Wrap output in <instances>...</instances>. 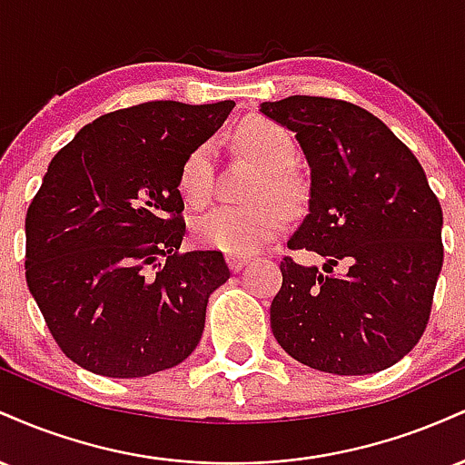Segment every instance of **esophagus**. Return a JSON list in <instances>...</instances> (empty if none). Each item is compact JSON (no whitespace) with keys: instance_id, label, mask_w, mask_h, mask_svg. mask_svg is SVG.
<instances>
[{"instance_id":"esophagus-1","label":"esophagus","mask_w":465,"mask_h":465,"mask_svg":"<svg viewBox=\"0 0 465 465\" xmlns=\"http://www.w3.org/2000/svg\"><path fill=\"white\" fill-rule=\"evenodd\" d=\"M249 260L247 258H240V255H227V264L229 269H232V273H238V271H242L244 266H247Z\"/></svg>"}]
</instances>
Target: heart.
<instances>
[{
	"instance_id": "heart-1",
	"label": "heart",
	"mask_w": 465,
	"mask_h": 465,
	"mask_svg": "<svg viewBox=\"0 0 465 465\" xmlns=\"http://www.w3.org/2000/svg\"><path fill=\"white\" fill-rule=\"evenodd\" d=\"M233 142L255 163L262 174L255 181L251 205H218L199 216L192 225L194 240L203 247L229 255H251L273 240L284 227L278 202L295 205L302 196V183L286 168L295 157V140L284 126L269 117L253 115L233 131ZM179 190L190 205L201 207L214 192V146L203 142L192 148L179 170ZM278 202L275 203L274 201Z\"/></svg>"
}]
</instances>
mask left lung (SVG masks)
<instances>
[{
    "label": "left lung",
    "mask_w": 465,
    "mask_h": 465,
    "mask_svg": "<svg viewBox=\"0 0 465 465\" xmlns=\"http://www.w3.org/2000/svg\"><path fill=\"white\" fill-rule=\"evenodd\" d=\"M260 111L295 133L311 165L308 214L288 249L323 258V271L282 260L277 343L336 376L396 365L424 334L444 262V216L424 168L385 122L345 100L291 95Z\"/></svg>",
    "instance_id": "left-lung-1"
}]
</instances>
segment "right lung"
<instances>
[{"label":"right lung","instance_id":"obj_1","mask_svg":"<svg viewBox=\"0 0 465 465\" xmlns=\"http://www.w3.org/2000/svg\"><path fill=\"white\" fill-rule=\"evenodd\" d=\"M232 100L100 115L54 154L25 214V282L67 359L109 378L170 370L199 345L221 251L185 236L179 170Z\"/></svg>","mask_w":465,"mask_h":465}]
</instances>
